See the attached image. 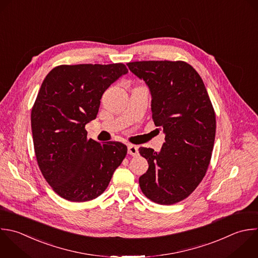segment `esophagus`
Instances as JSON below:
<instances>
[{
  "label": "esophagus",
  "instance_id": "34e87169",
  "mask_svg": "<svg viewBox=\"0 0 258 258\" xmlns=\"http://www.w3.org/2000/svg\"><path fill=\"white\" fill-rule=\"evenodd\" d=\"M128 153L132 156H137L139 153L138 147L135 145H128Z\"/></svg>",
  "mask_w": 258,
  "mask_h": 258
}]
</instances>
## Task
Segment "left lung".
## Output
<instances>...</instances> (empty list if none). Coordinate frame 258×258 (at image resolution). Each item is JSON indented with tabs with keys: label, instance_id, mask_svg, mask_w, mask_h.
<instances>
[{
	"label": "left lung",
	"instance_id": "obj_1",
	"mask_svg": "<svg viewBox=\"0 0 258 258\" xmlns=\"http://www.w3.org/2000/svg\"><path fill=\"white\" fill-rule=\"evenodd\" d=\"M151 94L152 119L165 133L159 152L140 147L149 164L139 177L152 202L172 205L187 198L204 178L212 156L216 115L202 78L184 61L127 63Z\"/></svg>",
	"mask_w": 258,
	"mask_h": 258
}]
</instances>
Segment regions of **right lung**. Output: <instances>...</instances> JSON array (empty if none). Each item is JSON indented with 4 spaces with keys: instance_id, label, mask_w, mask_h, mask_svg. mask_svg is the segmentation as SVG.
<instances>
[{
    "instance_id": "obj_1",
    "label": "right lung",
    "mask_w": 258,
    "mask_h": 258,
    "mask_svg": "<svg viewBox=\"0 0 258 258\" xmlns=\"http://www.w3.org/2000/svg\"><path fill=\"white\" fill-rule=\"evenodd\" d=\"M128 73L123 63L58 66L44 79L31 112L38 166L52 189L71 202L102 195L127 154L121 142L88 138L105 91Z\"/></svg>"
}]
</instances>
